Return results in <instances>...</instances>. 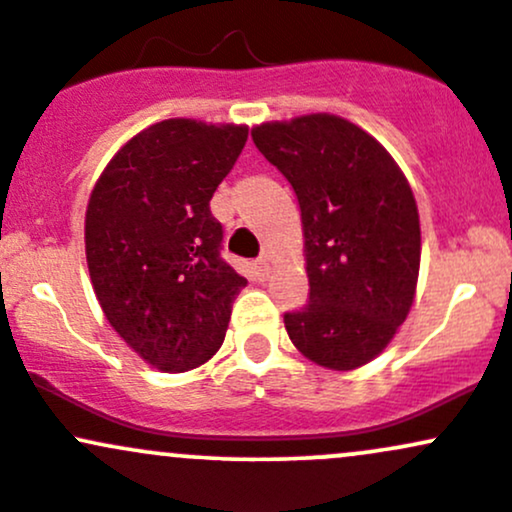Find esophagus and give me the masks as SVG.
I'll return each mask as SVG.
<instances>
[{"mask_svg": "<svg viewBox=\"0 0 512 512\" xmlns=\"http://www.w3.org/2000/svg\"><path fill=\"white\" fill-rule=\"evenodd\" d=\"M268 273H271V266H268V258L261 256L256 261V276H258V280H266Z\"/></svg>", "mask_w": 512, "mask_h": 512, "instance_id": "obj_1", "label": "esophagus"}]
</instances>
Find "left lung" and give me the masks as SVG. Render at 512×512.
Here are the masks:
<instances>
[{
  "mask_svg": "<svg viewBox=\"0 0 512 512\" xmlns=\"http://www.w3.org/2000/svg\"><path fill=\"white\" fill-rule=\"evenodd\" d=\"M251 139L300 205L310 300L283 315L290 342L334 371L368 364L408 317L420 271V217L403 170L334 114L261 124Z\"/></svg>",
  "mask_w": 512,
  "mask_h": 512,
  "instance_id": "8db88e82",
  "label": "left lung"
}]
</instances>
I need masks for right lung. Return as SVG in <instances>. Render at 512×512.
Segmentation results:
<instances>
[{
	"instance_id": "add662e5",
	"label": "right lung",
	"mask_w": 512,
	"mask_h": 512,
	"mask_svg": "<svg viewBox=\"0 0 512 512\" xmlns=\"http://www.w3.org/2000/svg\"><path fill=\"white\" fill-rule=\"evenodd\" d=\"M249 129L166 119L109 161L85 214V254L104 317L146 364L183 373L217 354L246 285L222 254L210 200Z\"/></svg>"
}]
</instances>
